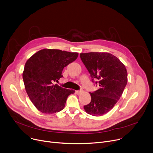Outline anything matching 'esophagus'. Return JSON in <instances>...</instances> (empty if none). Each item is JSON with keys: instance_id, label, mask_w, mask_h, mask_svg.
<instances>
[{"instance_id": "1", "label": "esophagus", "mask_w": 153, "mask_h": 153, "mask_svg": "<svg viewBox=\"0 0 153 153\" xmlns=\"http://www.w3.org/2000/svg\"><path fill=\"white\" fill-rule=\"evenodd\" d=\"M82 92V91H81V90H80V91H76V93L77 94H81V93Z\"/></svg>"}]
</instances>
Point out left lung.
<instances>
[{
  "mask_svg": "<svg viewBox=\"0 0 153 153\" xmlns=\"http://www.w3.org/2000/svg\"><path fill=\"white\" fill-rule=\"evenodd\" d=\"M81 59L99 89L90 92L91 102L84 107L88 114L100 117L115 106L127 84V71L124 64L109 53L91 52L80 54Z\"/></svg>",
  "mask_w": 153,
  "mask_h": 153,
  "instance_id": "obj_1",
  "label": "left lung"
}]
</instances>
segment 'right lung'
<instances>
[{"instance_id":"1","label":"right lung","mask_w":153,"mask_h":153,"mask_svg":"<svg viewBox=\"0 0 153 153\" xmlns=\"http://www.w3.org/2000/svg\"><path fill=\"white\" fill-rule=\"evenodd\" d=\"M78 54L59 50L43 49L27 60L22 75L24 85L30 100L39 111L51 114L65 107L68 97L75 91L54 82L63 77L64 68L75 61Z\"/></svg>"}]
</instances>
